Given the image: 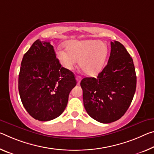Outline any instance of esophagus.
Returning <instances> with one entry per match:
<instances>
[{
    "label": "esophagus",
    "mask_w": 154,
    "mask_h": 154,
    "mask_svg": "<svg viewBox=\"0 0 154 154\" xmlns=\"http://www.w3.org/2000/svg\"><path fill=\"white\" fill-rule=\"evenodd\" d=\"M81 77L79 76V75H77L76 76V80H77V84H80V82H81Z\"/></svg>",
    "instance_id": "1"
}]
</instances>
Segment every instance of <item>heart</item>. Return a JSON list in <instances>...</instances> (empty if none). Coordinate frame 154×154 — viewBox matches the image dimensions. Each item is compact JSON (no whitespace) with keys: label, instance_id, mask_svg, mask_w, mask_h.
I'll list each match as a JSON object with an SVG mask.
<instances>
[{"label":"heart","instance_id":"b5f03b06","mask_svg":"<svg viewBox=\"0 0 154 154\" xmlns=\"http://www.w3.org/2000/svg\"><path fill=\"white\" fill-rule=\"evenodd\" d=\"M66 49L57 51V57L64 68L70 70L79 60V66L85 74L92 76L103 69L108 57V48L98 40H70Z\"/></svg>","mask_w":154,"mask_h":154}]
</instances>
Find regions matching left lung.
<instances>
[{"label":"left lung","instance_id":"obj_1","mask_svg":"<svg viewBox=\"0 0 154 154\" xmlns=\"http://www.w3.org/2000/svg\"><path fill=\"white\" fill-rule=\"evenodd\" d=\"M87 113L94 120L109 123L123 116L132 101L136 75L132 58L123 45L111 42L108 64L94 77L80 83Z\"/></svg>","mask_w":154,"mask_h":154}]
</instances>
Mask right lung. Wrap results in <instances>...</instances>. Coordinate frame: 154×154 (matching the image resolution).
Returning a JSON list of instances; mask_svg holds the SVG:
<instances>
[{
  "label": "right lung",
  "instance_id": "add662e5",
  "mask_svg": "<svg viewBox=\"0 0 154 154\" xmlns=\"http://www.w3.org/2000/svg\"><path fill=\"white\" fill-rule=\"evenodd\" d=\"M76 84L75 75L62 67L48 41L37 40L24 55L19 94L24 108L36 120L48 121L60 116Z\"/></svg>",
  "mask_w": 154,
  "mask_h": 154
}]
</instances>
